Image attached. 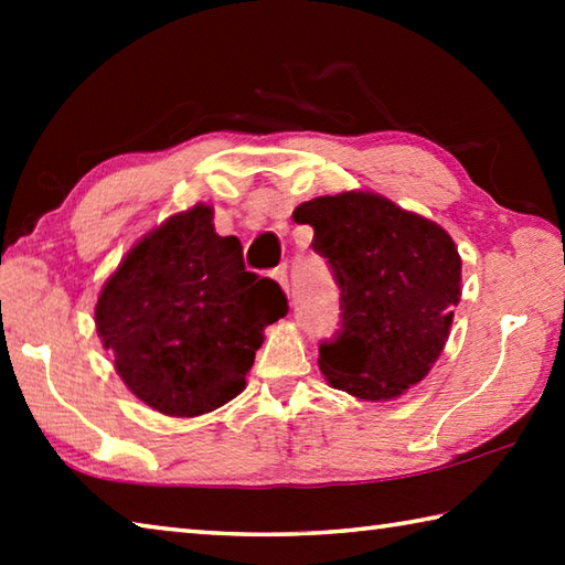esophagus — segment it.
<instances>
[{"label": "esophagus", "mask_w": 565, "mask_h": 565, "mask_svg": "<svg viewBox=\"0 0 565 565\" xmlns=\"http://www.w3.org/2000/svg\"><path fill=\"white\" fill-rule=\"evenodd\" d=\"M271 279L281 286V289L286 291V296H289V276H286V269H274L271 271Z\"/></svg>", "instance_id": "obj_1"}]
</instances>
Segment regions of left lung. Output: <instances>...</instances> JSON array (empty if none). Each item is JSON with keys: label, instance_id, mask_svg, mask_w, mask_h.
Here are the masks:
<instances>
[{"label": "left lung", "instance_id": "obj_1", "mask_svg": "<svg viewBox=\"0 0 565 565\" xmlns=\"http://www.w3.org/2000/svg\"><path fill=\"white\" fill-rule=\"evenodd\" d=\"M341 289V329L319 347L333 388L388 401L424 379L461 299V256L441 226L371 191L296 206Z\"/></svg>", "mask_w": 565, "mask_h": 565}]
</instances>
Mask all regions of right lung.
<instances>
[{"instance_id":"add662e5","label":"right lung","mask_w":565,"mask_h":565,"mask_svg":"<svg viewBox=\"0 0 565 565\" xmlns=\"http://www.w3.org/2000/svg\"><path fill=\"white\" fill-rule=\"evenodd\" d=\"M212 206L169 216L124 256L94 321L114 369L159 414L191 418L246 386L264 329L289 311L281 286L246 271L236 236Z\"/></svg>"}]
</instances>
